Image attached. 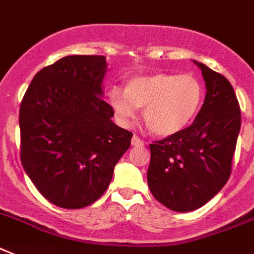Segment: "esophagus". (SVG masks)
Wrapping results in <instances>:
<instances>
[{
    "label": "esophagus",
    "instance_id": "34e87169",
    "mask_svg": "<svg viewBox=\"0 0 254 254\" xmlns=\"http://www.w3.org/2000/svg\"><path fill=\"white\" fill-rule=\"evenodd\" d=\"M131 144H133V146H143L144 142L143 139H140L138 135H134L133 139H131Z\"/></svg>",
    "mask_w": 254,
    "mask_h": 254
}]
</instances>
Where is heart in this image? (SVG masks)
I'll return each instance as SVG.
<instances>
[{"label": "heart", "mask_w": 254, "mask_h": 254, "mask_svg": "<svg viewBox=\"0 0 254 254\" xmlns=\"http://www.w3.org/2000/svg\"><path fill=\"white\" fill-rule=\"evenodd\" d=\"M116 117L127 124L138 108L143 110L146 125L157 135L183 130L201 108L204 87L192 73L144 74L127 81L125 91L112 89L108 95Z\"/></svg>", "instance_id": "obj_1"}]
</instances>
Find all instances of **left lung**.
<instances>
[{"label":"left lung","instance_id":"obj_1","mask_svg":"<svg viewBox=\"0 0 254 254\" xmlns=\"http://www.w3.org/2000/svg\"><path fill=\"white\" fill-rule=\"evenodd\" d=\"M195 63L205 80L203 107L189 127L150 144V191L176 212L197 209L225 186L242 125L239 102L230 81Z\"/></svg>","mask_w":254,"mask_h":254}]
</instances>
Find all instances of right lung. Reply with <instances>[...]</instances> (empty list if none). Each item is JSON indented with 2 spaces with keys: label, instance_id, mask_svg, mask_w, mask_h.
<instances>
[{
  "label": "right lung",
  "instance_id": "1",
  "mask_svg": "<svg viewBox=\"0 0 254 254\" xmlns=\"http://www.w3.org/2000/svg\"><path fill=\"white\" fill-rule=\"evenodd\" d=\"M103 55H69L35 74L19 111L20 161L45 199L65 209L97 201L130 147L103 99Z\"/></svg>",
  "mask_w": 254,
  "mask_h": 254
}]
</instances>
